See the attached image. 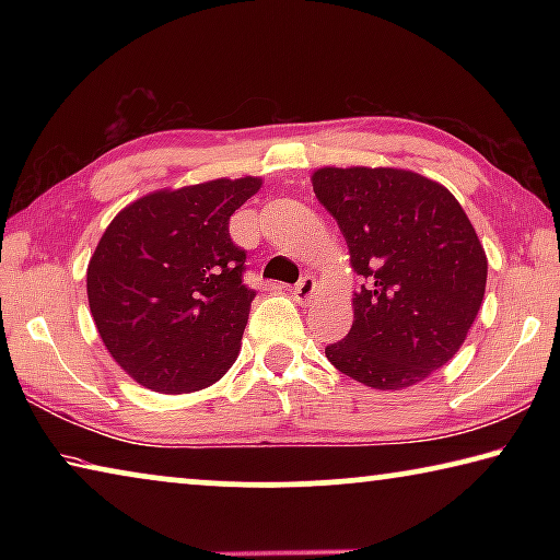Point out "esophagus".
Masks as SVG:
<instances>
[{
    "label": "esophagus",
    "instance_id": "obj_1",
    "mask_svg": "<svg viewBox=\"0 0 560 560\" xmlns=\"http://www.w3.org/2000/svg\"><path fill=\"white\" fill-rule=\"evenodd\" d=\"M316 296V279L314 277H303L296 289H293V299H296L299 303H311V299Z\"/></svg>",
    "mask_w": 560,
    "mask_h": 560
}]
</instances>
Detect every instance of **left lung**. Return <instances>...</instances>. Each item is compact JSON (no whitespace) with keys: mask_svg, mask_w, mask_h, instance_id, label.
I'll list each match as a JSON object with an SVG mask.
<instances>
[{"mask_svg":"<svg viewBox=\"0 0 560 560\" xmlns=\"http://www.w3.org/2000/svg\"><path fill=\"white\" fill-rule=\"evenodd\" d=\"M318 202L346 236L350 334L326 348L340 373L405 390L457 355L487 289V254L447 187L400 167H318Z\"/></svg>","mask_w":560,"mask_h":560,"instance_id":"obj_1","label":"left lung"}]
</instances>
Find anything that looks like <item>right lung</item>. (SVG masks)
<instances>
[{
	"label": "right lung",
	"mask_w": 560,
	"mask_h": 560,
	"mask_svg": "<svg viewBox=\"0 0 560 560\" xmlns=\"http://www.w3.org/2000/svg\"><path fill=\"white\" fill-rule=\"evenodd\" d=\"M261 177L148 192L113 217L86 271L91 316L110 358L148 390L195 393L240 355L254 291L230 217Z\"/></svg>",
	"instance_id": "1"
}]
</instances>
